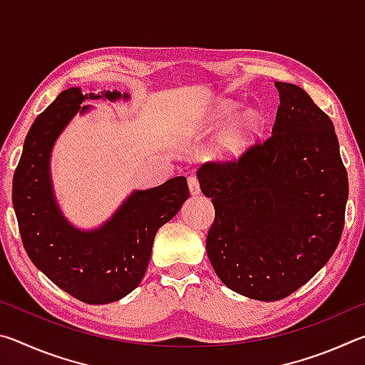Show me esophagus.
I'll list each match as a JSON object with an SVG mask.
<instances>
[{
	"label": "esophagus",
	"mask_w": 365,
	"mask_h": 365,
	"mask_svg": "<svg viewBox=\"0 0 365 365\" xmlns=\"http://www.w3.org/2000/svg\"><path fill=\"white\" fill-rule=\"evenodd\" d=\"M188 188H190V193L193 196L200 195V191H201L200 190V182H197V178L195 175L188 177Z\"/></svg>",
	"instance_id": "esophagus-1"
}]
</instances>
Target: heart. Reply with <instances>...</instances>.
<instances>
[{
    "label": "heart",
    "mask_w": 365,
    "mask_h": 365,
    "mask_svg": "<svg viewBox=\"0 0 365 365\" xmlns=\"http://www.w3.org/2000/svg\"><path fill=\"white\" fill-rule=\"evenodd\" d=\"M264 120L256 109L240 110V103L233 100H222L220 103L207 110L197 123L195 133L200 137L215 133L224 128L220 133L215 153L222 159H238L256 143L262 132Z\"/></svg>",
    "instance_id": "obj_1"
}]
</instances>
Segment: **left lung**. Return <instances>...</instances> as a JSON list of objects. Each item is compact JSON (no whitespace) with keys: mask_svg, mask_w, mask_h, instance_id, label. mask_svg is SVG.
I'll list each match as a JSON object with an SVG mask.
<instances>
[{"mask_svg":"<svg viewBox=\"0 0 365 365\" xmlns=\"http://www.w3.org/2000/svg\"><path fill=\"white\" fill-rule=\"evenodd\" d=\"M275 86L270 137L235 163L197 170L215 209L206 240L212 269L224 285L259 301L287 298L329 262L349 191L330 117L298 85Z\"/></svg>","mask_w":365,"mask_h":365,"instance_id":"8db88e82","label":"left lung"}]
</instances>
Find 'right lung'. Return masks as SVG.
Wrapping results in <instances>:
<instances>
[{
    "label": "right lung",
    "instance_id": "add662e5",
    "mask_svg": "<svg viewBox=\"0 0 365 365\" xmlns=\"http://www.w3.org/2000/svg\"><path fill=\"white\" fill-rule=\"evenodd\" d=\"M101 98L130 96L117 90L83 95L77 86L61 91L30 127L12 178V206L30 261L86 304L119 301L140 285L156 232L190 196L187 178L180 175L159 187L135 190L98 228L82 230L64 217L49 170L53 146L73 115L88 113L90 106L82 104Z\"/></svg>",
    "mask_w": 365,
    "mask_h": 365
}]
</instances>
